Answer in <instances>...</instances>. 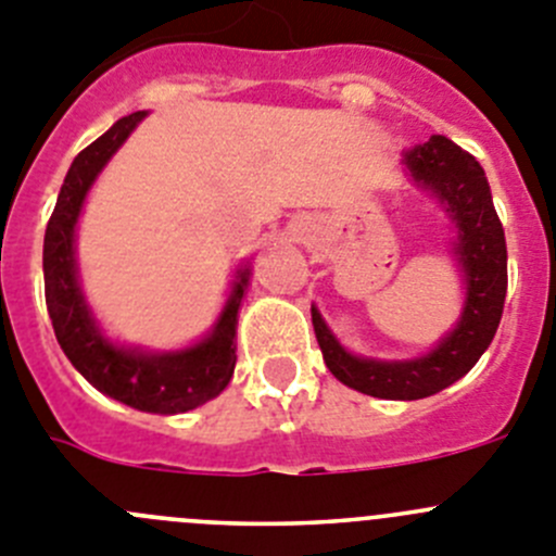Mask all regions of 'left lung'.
Returning <instances> with one entry per match:
<instances>
[{"label": "left lung", "instance_id": "obj_1", "mask_svg": "<svg viewBox=\"0 0 556 556\" xmlns=\"http://www.w3.org/2000/svg\"><path fill=\"white\" fill-rule=\"evenodd\" d=\"M404 163L417 182L440 195L456 220V253L467 278V305L456 330L417 361H363L349 354L327 330L319 311L311 308L316 341L332 377L357 393L390 401L426 399L462 379L489 349L500 327L507 292L505 229L491 202L489 179L480 163L447 136H431L406 150Z\"/></svg>", "mask_w": 556, "mask_h": 556}]
</instances>
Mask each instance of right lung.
Wrapping results in <instances>:
<instances>
[{"instance_id": "obj_1", "label": "right lung", "mask_w": 556, "mask_h": 556, "mask_svg": "<svg viewBox=\"0 0 556 556\" xmlns=\"http://www.w3.org/2000/svg\"><path fill=\"white\" fill-rule=\"evenodd\" d=\"M141 119H144V111L116 119L100 139L84 147L76 161H73L71 172L62 182L54 213H51L49 226H46V305H49L51 325H54L62 352L67 354V361L76 366V371L92 388L134 406V409L155 412V415H177V412H188L207 404L210 399H215L229 384L237 363V311H240L251 273L240 269L235 292H231L213 336L185 349V352L144 354L134 352V349L114 346V343L100 336L81 298V289H78L73 231H76V220L89 185L94 182L105 161L119 150V144L128 139L130 130Z\"/></svg>"}]
</instances>
